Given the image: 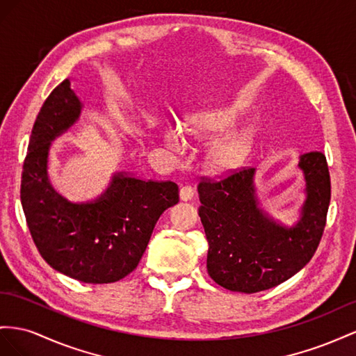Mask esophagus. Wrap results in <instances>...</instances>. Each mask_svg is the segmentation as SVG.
I'll list each match as a JSON object with an SVG mask.
<instances>
[{"mask_svg": "<svg viewBox=\"0 0 356 356\" xmlns=\"http://www.w3.org/2000/svg\"><path fill=\"white\" fill-rule=\"evenodd\" d=\"M194 198V189H192V186H181L180 188V200L181 201H189Z\"/></svg>", "mask_w": 356, "mask_h": 356, "instance_id": "obj_1", "label": "esophagus"}]
</instances>
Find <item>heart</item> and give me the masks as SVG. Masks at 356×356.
I'll use <instances>...</instances> for the list:
<instances>
[{"instance_id": "obj_1", "label": "heart", "mask_w": 356, "mask_h": 356, "mask_svg": "<svg viewBox=\"0 0 356 356\" xmlns=\"http://www.w3.org/2000/svg\"><path fill=\"white\" fill-rule=\"evenodd\" d=\"M237 119V111L231 107H219L211 110H202L188 116L185 122V129L192 134H207L219 133L234 124ZM164 138L168 146L179 145V134L176 129H165ZM246 138L245 131H234V133L218 138L210 147V156L216 162H228L234 158L243 146Z\"/></svg>"}]
</instances>
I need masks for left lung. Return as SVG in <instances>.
<instances>
[{
  "mask_svg": "<svg viewBox=\"0 0 356 356\" xmlns=\"http://www.w3.org/2000/svg\"><path fill=\"white\" fill-rule=\"evenodd\" d=\"M307 200L296 227L283 228L259 211L255 168L228 170L198 184V215L209 241L207 271L222 288L255 293L280 285L312 259L323 234L331 179L322 152L300 158Z\"/></svg>",
  "mask_w": 356,
  "mask_h": 356,
  "instance_id": "obj_1",
  "label": "left lung"
}]
</instances>
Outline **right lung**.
<instances>
[{
	"instance_id": "1",
	"label": "right lung",
	"mask_w": 356,
	"mask_h": 356,
	"mask_svg": "<svg viewBox=\"0 0 356 356\" xmlns=\"http://www.w3.org/2000/svg\"><path fill=\"white\" fill-rule=\"evenodd\" d=\"M80 110L68 79L46 98L29 137L20 201L50 267L85 283H113L136 270L158 219L179 202V186L118 172L95 201L76 204L56 194L47 180L49 146L74 124Z\"/></svg>"
}]
</instances>
